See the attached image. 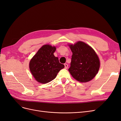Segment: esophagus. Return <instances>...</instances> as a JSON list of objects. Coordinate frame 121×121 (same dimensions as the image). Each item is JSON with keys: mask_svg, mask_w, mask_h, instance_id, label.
Instances as JSON below:
<instances>
[{"mask_svg": "<svg viewBox=\"0 0 121 121\" xmlns=\"http://www.w3.org/2000/svg\"><path fill=\"white\" fill-rule=\"evenodd\" d=\"M65 69H68V65L67 64H65Z\"/></svg>", "mask_w": 121, "mask_h": 121, "instance_id": "34e87169", "label": "esophagus"}]
</instances>
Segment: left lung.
<instances>
[{
	"label": "left lung",
	"instance_id": "1",
	"mask_svg": "<svg viewBox=\"0 0 121 121\" xmlns=\"http://www.w3.org/2000/svg\"><path fill=\"white\" fill-rule=\"evenodd\" d=\"M69 46L73 54L69 71L73 78L80 82L90 81L99 69L97 55L90 46L81 41Z\"/></svg>",
	"mask_w": 121,
	"mask_h": 121
}]
</instances>
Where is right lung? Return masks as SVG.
Here are the masks:
<instances>
[{"mask_svg": "<svg viewBox=\"0 0 121 121\" xmlns=\"http://www.w3.org/2000/svg\"><path fill=\"white\" fill-rule=\"evenodd\" d=\"M56 50L54 46L43 45L30 60V71L38 82L45 84L50 82L56 77L60 69L64 68L65 65L54 56Z\"/></svg>", "mask_w": 121, "mask_h": 121, "instance_id": "obj_1", "label": "right lung"}]
</instances>
